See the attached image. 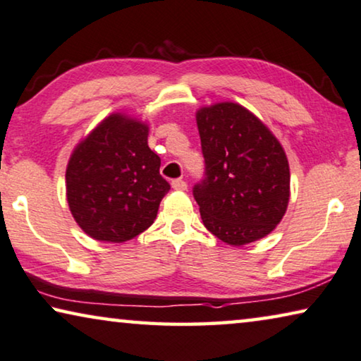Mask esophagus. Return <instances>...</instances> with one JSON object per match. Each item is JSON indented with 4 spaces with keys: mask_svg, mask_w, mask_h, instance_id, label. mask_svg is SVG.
Listing matches in <instances>:
<instances>
[{
    "mask_svg": "<svg viewBox=\"0 0 361 361\" xmlns=\"http://www.w3.org/2000/svg\"><path fill=\"white\" fill-rule=\"evenodd\" d=\"M171 188H173V190H176V191H186L188 190V185H186L185 180L178 178V180L171 181Z\"/></svg>",
    "mask_w": 361,
    "mask_h": 361,
    "instance_id": "34e87169",
    "label": "esophagus"
}]
</instances>
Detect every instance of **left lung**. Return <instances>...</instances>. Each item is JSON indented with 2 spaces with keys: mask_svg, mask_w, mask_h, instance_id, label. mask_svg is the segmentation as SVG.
I'll return each instance as SVG.
<instances>
[{
  "mask_svg": "<svg viewBox=\"0 0 361 361\" xmlns=\"http://www.w3.org/2000/svg\"><path fill=\"white\" fill-rule=\"evenodd\" d=\"M196 123L206 178L192 195L204 227L232 246L264 238L288 207L290 166L282 144L235 102L201 106Z\"/></svg>",
  "mask_w": 361,
  "mask_h": 361,
  "instance_id": "obj_1",
  "label": "left lung"
}]
</instances>
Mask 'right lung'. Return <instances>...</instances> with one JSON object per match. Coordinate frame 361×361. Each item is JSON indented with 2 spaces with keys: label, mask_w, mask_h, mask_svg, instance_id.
I'll use <instances>...</instances> for the list:
<instances>
[{
  "label": "right lung",
  "mask_w": 361,
  "mask_h": 361,
  "mask_svg": "<svg viewBox=\"0 0 361 361\" xmlns=\"http://www.w3.org/2000/svg\"><path fill=\"white\" fill-rule=\"evenodd\" d=\"M149 125L111 113L74 147L66 166V199L74 220L104 243L133 240L154 224L170 185L147 144Z\"/></svg>",
  "instance_id": "right-lung-1"
}]
</instances>
